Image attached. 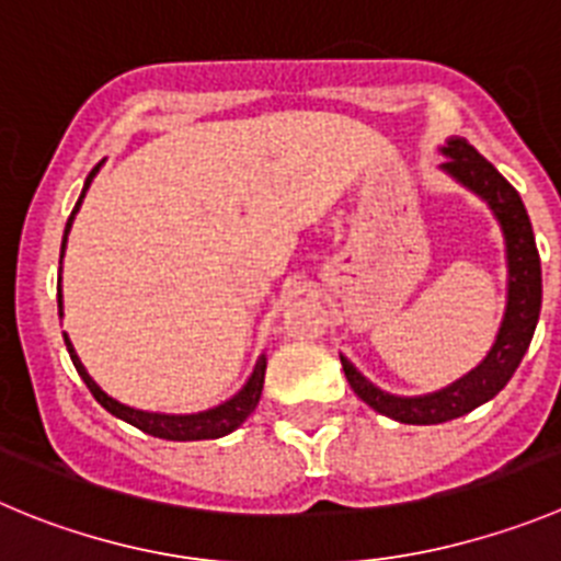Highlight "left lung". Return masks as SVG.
Wrapping results in <instances>:
<instances>
[{"label": "left lung", "mask_w": 561, "mask_h": 561, "mask_svg": "<svg viewBox=\"0 0 561 561\" xmlns=\"http://www.w3.org/2000/svg\"><path fill=\"white\" fill-rule=\"evenodd\" d=\"M439 154L446 157V162H439V171L451 176L457 185L476 193L499 221L506 251V307L486 357L448 387L423 392V396H396V392L381 390L354 368L352 359L340 354L345 379L359 399L379 415L399 423H412V426L454 421V417L468 415L476 407L495 399L517 370L523 354L528 352L542 307L540 254L534 243L528 213L515 187L465 138H457V135L448 138L439 146Z\"/></svg>", "instance_id": "8db88e82"}]
</instances>
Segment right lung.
<instances>
[{
  "label": "right lung",
  "instance_id": "add662e5",
  "mask_svg": "<svg viewBox=\"0 0 561 561\" xmlns=\"http://www.w3.org/2000/svg\"><path fill=\"white\" fill-rule=\"evenodd\" d=\"M102 162H99L96 169H93L91 174H88L85 185H82L80 198H77L75 209H71V216H68V221H66V232H62L60 279H57V312H60V318H62V254H66L68 232H71V224H75V216H77V213H80L82 198H85V193H88V187H91L93 176H96L99 169H102ZM62 340H66L68 357H71V363H75L77 374L82 376V381H85V385H88V390L93 392V399H96L99 404H102L104 410L110 412V415H115V417H118V421H127L129 426L140 428V432L151 434V437L180 439V443H187V439H216V437H224V434L234 432V428H238L240 423H243L245 417H249L251 412L256 410V404H260V396H263L265 368H268V357H265V354H260V359H256L254 370H251V376H249V379H245V385L240 387L238 392H234L232 399L221 401V404H216V407H209V410L191 412V415H169V412L135 410V407L122 404V401H118V399L107 396V392H104L102 387H99L96 381H93V376L88 374V368H85V365H82V359L77 357L75 343H71V337H68L66 332H62Z\"/></svg>",
  "mask_w": 561,
  "mask_h": 561
}]
</instances>
